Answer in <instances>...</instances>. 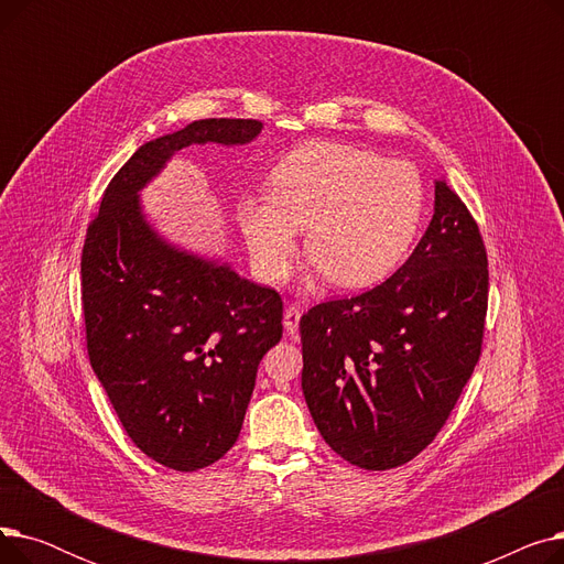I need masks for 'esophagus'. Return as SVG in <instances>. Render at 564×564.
<instances>
[{
    "label": "esophagus",
    "instance_id": "34e87169",
    "mask_svg": "<svg viewBox=\"0 0 564 564\" xmlns=\"http://www.w3.org/2000/svg\"><path fill=\"white\" fill-rule=\"evenodd\" d=\"M300 317H302V308H300V306L290 304V306L285 308V317H283V324H285V332H288L290 336L297 334V329H300Z\"/></svg>",
    "mask_w": 564,
    "mask_h": 564
}]
</instances>
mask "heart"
Masks as SVG:
<instances>
[{"label":"heart","mask_w":564,"mask_h":564,"mask_svg":"<svg viewBox=\"0 0 564 564\" xmlns=\"http://www.w3.org/2000/svg\"><path fill=\"white\" fill-rule=\"evenodd\" d=\"M270 191L245 196L240 226L264 281L288 276L306 226V253L338 288L387 279L421 230L427 192L421 171L370 148L308 141L283 155Z\"/></svg>","instance_id":"obj_1"}]
</instances>
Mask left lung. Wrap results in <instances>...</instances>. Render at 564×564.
Instances as JSON below:
<instances>
[{"label":"left lung","instance_id":"8db88e82","mask_svg":"<svg viewBox=\"0 0 564 564\" xmlns=\"http://www.w3.org/2000/svg\"><path fill=\"white\" fill-rule=\"evenodd\" d=\"M487 302L480 228L434 181V217L400 270L300 319L302 389L332 451L366 470L423 453L480 359Z\"/></svg>","mask_w":564,"mask_h":564}]
</instances>
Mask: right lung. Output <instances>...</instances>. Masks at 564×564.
Instances as JSON below:
<instances>
[{"label":"right lung","mask_w":564,"mask_h":564,"mask_svg":"<svg viewBox=\"0 0 564 564\" xmlns=\"http://www.w3.org/2000/svg\"><path fill=\"white\" fill-rule=\"evenodd\" d=\"M260 128L256 118H205L139 145L86 228L88 361L134 446L181 473L215 464L240 436L258 364L283 336V300L162 242L137 192L183 148L247 143Z\"/></svg>","instance_id":"1"}]
</instances>
